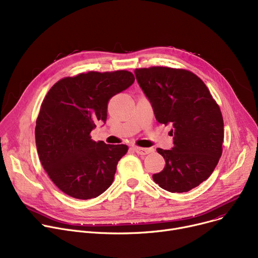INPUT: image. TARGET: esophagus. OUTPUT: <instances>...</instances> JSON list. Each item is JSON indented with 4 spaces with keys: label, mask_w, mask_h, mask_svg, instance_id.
Masks as SVG:
<instances>
[{
    "label": "esophagus",
    "mask_w": 258,
    "mask_h": 258,
    "mask_svg": "<svg viewBox=\"0 0 258 258\" xmlns=\"http://www.w3.org/2000/svg\"><path fill=\"white\" fill-rule=\"evenodd\" d=\"M134 150L139 155H148V154L154 152V148H144V147H139V146L134 147Z\"/></svg>",
    "instance_id": "1"
}]
</instances>
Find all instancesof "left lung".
I'll list each match as a JSON object with an SVG mask.
<instances>
[{"label":"left lung","mask_w":258,"mask_h":258,"mask_svg":"<svg viewBox=\"0 0 258 258\" xmlns=\"http://www.w3.org/2000/svg\"><path fill=\"white\" fill-rule=\"evenodd\" d=\"M135 75L158 122L172 125L173 147L157 148L165 166L153 179L169 192L191 190L210 177L222 156L221 108L204 81L188 70L151 67Z\"/></svg>","instance_id":"left-lung-1"}]
</instances>
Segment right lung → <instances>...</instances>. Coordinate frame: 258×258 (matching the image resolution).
Segmentation results:
<instances>
[{
	"mask_svg": "<svg viewBox=\"0 0 258 258\" xmlns=\"http://www.w3.org/2000/svg\"><path fill=\"white\" fill-rule=\"evenodd\" d=\"M134 81L126 70L90 71L61 78L47 93L36 119L37 154L49 178L66 195L90 200L112 185L128 147L96 142L90 134L97 121L106 120L108 100Z\"/></svg>",
	"mask_w": 258,
	"mask_h": 258,
	"instance_id": "add662e5",
	"label": "right lung"
}]
</instances>
